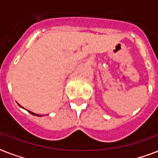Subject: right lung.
<instances>
[{
    "mask_svg": "<svg viewBox=\"0 0 158 158\" xmlns=\"http://www.w3.org/2000/svg\"><path fill=\"white\" fill-rule=\"evenodd\" d=\"M18 105L19 106H20V107H22L23 108V106H21L20 105H19V104L18 103ZM28 112L30 113V114H32V115H36V116H43V115H38V114H36V113H33V112H32V111H30V110H28Z\"/></svg>",
    "mask_w": 158,
    "mask_h": 158,
    "instance_id": "1",
    "label": "right lung"
}]
</instances>
